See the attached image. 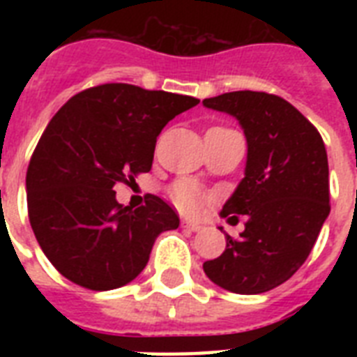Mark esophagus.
<instances>
[{
    "label": "esophagus",
    "mask_w": 357,
    "mask_h": 357,
    "mask_svg": "<svg viewBox=\"0 0 357 357\" xmlns=\"http://www.w3.org/2000/svg\"><path fill=\"white\" fill-rule=\"evenodd\" d=\"M183 228H185V229H189V231H200L202 226H200V224L189 222V220H183Z\"/></svg>",
    "instance_id": "34e87169"
}]
</instances>
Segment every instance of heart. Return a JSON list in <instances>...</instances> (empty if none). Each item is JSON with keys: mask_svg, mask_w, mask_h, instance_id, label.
I'll return each mask as SVG.
<instances>
[{"mask_svg": "<svg viewBox=\"0 0 357 357\" xmlns=\"http://www.w3.org/2000/svg\"><path fill=\"white\" fill-rule=\"evenodd\" d=\"M172 200L174 204L187 215H196L200 213L202 204H204V192L200 187L189 179H179L172 187Z\"/></svg>", "mask_w": 357, "mask_h": 357, "instance_id": "heart-1", "label": "heart"}]
</instances>
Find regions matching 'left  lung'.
I'll return each instance as SVG.
<instances>
[{
	"mask_svg": "<svg viewBox=\"0 0 357 357\" xmlns=\"http://www.w3.org/2000/svg\"><path fill=\"white\" fill-rule=\"evenodd\" d=\"M204 105L235 116L248 142L244 178L220 213L229 220L246 215L248 222L238 238L226 235L222 255L204 271L231 293H266L304 265L330 215L324 140L276 94L226 92Z\"/></svg>",
	"mask_w": 357,
	"mask_h": 357,
	"instance_id": "left-lung-1",
	"label": "left lung"
}]
</instances>
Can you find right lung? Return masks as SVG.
I'll return each mask as SVG.
<instances>
[{"label":"right lung","mask_w":357,"mask_h":357,"mask_svg":"<svg viewBox=\"0 0 357 357\" xmlns=\"http://www.w3.org/2000/svg\"><path fill=\"white\" fill-rule=\"evenodd\" d=\"M198 103L105 83L77 92L50 120L27 167V213L42 252L70 282L122 287L142 272L159 234L178 228L159 196L131 209L116 202L114 185L150 172L161 129Z\"/></svg>","instance_id":"add662e5"}]
</instances>
